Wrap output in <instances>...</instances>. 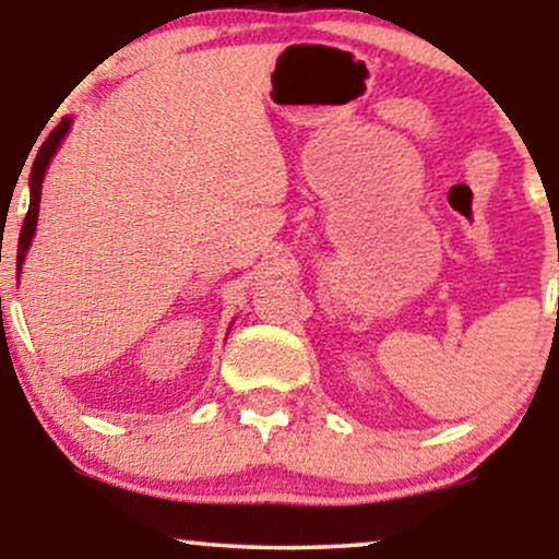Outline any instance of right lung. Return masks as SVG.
I'll use <instances>...</instances> for the list:
<instances>
[{"label": "right lung", "instance_id": "add662e5", "mask_svg": "<svg viewBox=\"0 0 559 559\" xmlns=\"http://www.w3.org/2000/svg\"><path fill=\"white\" fill-rule=\"evenodd\" d=\"M73 119L71 117H63L60 119V124L52 129L48 134V140L43 142V147L37 150L35 155V163H33V170H29V209H27V216H25V224H22V231H20V241H17V274L22 272V262H25V254L29 249V243H33V236H35V226H37V211H40V195H43V178H45V170H48L52 155H56L60 142L66 140L68 129H71Z\"/></svg>", "mask_w": 559, "mask_h": 559}]
</instances>
